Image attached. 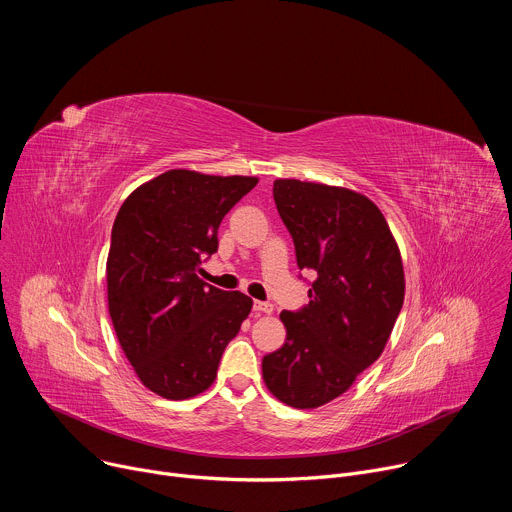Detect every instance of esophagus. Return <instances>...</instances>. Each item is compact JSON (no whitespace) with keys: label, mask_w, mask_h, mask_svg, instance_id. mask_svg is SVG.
<instances>
[{"label":"esophagus","mask_w":512,"mask_h":512,"mask_svg":"<svg viewBox=\"0 0 512 512\" xmlns=\"http://www.w3.org/2000/svg\"><path fill=\"white\" fill-rule=\"evenodd\" d=\"M253 308H255V312H261V314H271L273 312V304H269V302H255Z\"/></svg>","instance_id":"34e87169"}]
</instances>
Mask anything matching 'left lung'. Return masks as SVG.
<instances>
[{"mask_svg":"<svg viewBox=\"0 0 512 512\" xmlns=\"http://www.w3.org/2000/svg\"><path fill=\"white\" fill-rule=\"evenodd\" d=\"M273 198L296 247L314 269L310 304L281 312L285 344L263 356V381L285 405L320 407L381 356L403 306L405 275L383 212L348 188L275 180Z\"/></svg>","mask_w":512,"mask_h":512,"instance_id":"1","label":"left lung"}]
</instances>
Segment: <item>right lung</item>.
<instances>
[{"mask_svg":"<svg viewBox=\"0 0 512 512\" xmlns=\"http://www.w3.org/2000/svg\"><path fill=\"white\" fill-rule=\"evenodd\" d=\"M253 176L170 170L121 204L107 257V300L139 381L172 401L206 391L253 300L204 283L196 271L218 249L225 214Z\"/></svg>","mask_w":512,"mask_h":512,"instance_id":"obj_1","label":"right lung"}]
</instances>
